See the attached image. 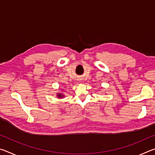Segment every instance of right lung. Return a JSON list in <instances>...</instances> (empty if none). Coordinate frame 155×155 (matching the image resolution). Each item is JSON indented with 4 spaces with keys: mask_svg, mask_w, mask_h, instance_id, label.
I'll return each mask as SVG.
<instances>
[{
    "mask_svg": "<svg viewBox=\"0 0 155 155\" xmlns=\"http://www.w3.org/2000/svg\"><path fill=\"white\" fill-rule=\"evenodd\" d=\"M57 96H58V98H63V97H64V95H63V94H57Z\"/></svg>",
    "mask_w": 155,
    "mask_h": 155,
    "instance_id": "obj_1",
    "label": "right lung"
}]
</instances>
